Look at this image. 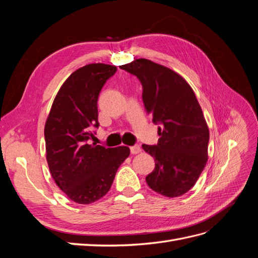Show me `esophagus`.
I'll return each instance as SVG.
<instances>
[{
    "label": "esophagus",
    "instance_id": "1",
    "mask_svg": "<svg viewBox=\"0 0 258 258\" xmlns=\"http://www.w3.org/2000/svg\"><path fill=\"white\" fill-rule=\"evenodd\" d=\"M141 151H142V150H141V146L138 145V144H136V145L130 147V152H131V154H134V155L141 153Z\"/></svg>",
    "mask_w": 258,
    "mask_h": 258
}]
</instances>
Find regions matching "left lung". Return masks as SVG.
I'll list each match as a JSON object with an SVG mask.
<instances>
[{
  "instance_id": "1",
  "label": "left lung",
  "mask_w": 258,
  "mask_h": 258,
  "mask_svg": "<svg viewBox=\"0 0 258 258\" xmlns=\"http://www.w3.org/2000/svg\"><path fill=\"white\" fill-rule=\"evenodd\" d=\"M119 68L141 82L146 112L161 124L157 145H142L155 159L146 183L162 196H182L208 161L210 134L196 95L181 75L151 60L137 59Z\"/></svg>"
}]
</instances>
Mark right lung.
Instances as JSON below:
<instances>
[{
	"instance_id": "right-lung-1",
	"label": "right lung",
	"mask_w": 258,
	"mask_h": 258,
	"mask_svg": "<svg viewBox=\"0 0 258 258\" xmlns=\"http://www.w3.org/2000/svg\"><path fill=\"white\" fill-rule=\"evenodd\" d=\"M117 68L91 63L76 70L61 86L45 123L46 159L57 186L72 201L89 205L110 190L129 147L90 144L99 127L98 98Z\"/></svg>"
}]
</instances>
